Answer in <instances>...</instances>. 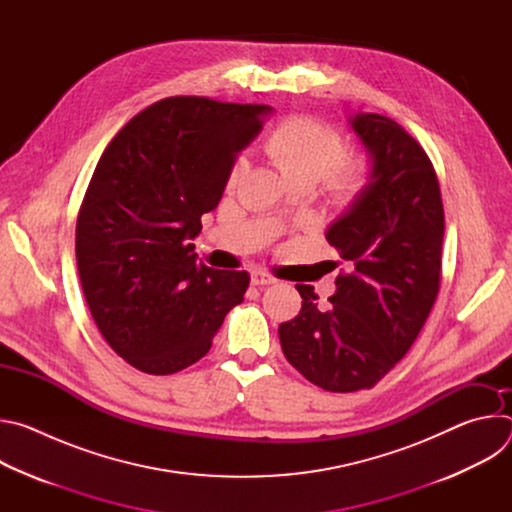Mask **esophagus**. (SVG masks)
Segmentation results:
<instances>
[{
  "label": "esophagus",
  "mask_w": 512,
  "mask_h": 512,
  "mask_svg": "<svg viewBox=\"0 0 512 512\" xmlns=\"http://www.w3.org/2000/svg\"><path fill=\"white\" fill-rule=\"evenodd\" d=\"M277 279L271 275V273H267V271H261V269H255L253 273H251V283L253 285H271V283H275Z\"/></svg>",
  "instance_id": "34e87169"
}]
</instances>
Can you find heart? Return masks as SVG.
I'll return each instance as SVG.
<instances>
[{"mask_svg":"<svg viewBox=\"0 0 512 512\" xmlns=\"http://www.w3.org/2000/svg\"><path fill=\"white\" fill-rule=\"evenodd\" d=\"M265 152L291 184L322 182L324 194L338 208L356 204L371 180V162L364 156H342V133L308 115L279 123L265 139ZM247 172L249 156L241 154L231 166L229 186L235 188Z\"/></svg>","mask_w":512,"mask_h":512,"instance_id":"1","label":"heart"}]
</instances>
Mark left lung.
<instances>
[{
	"label": "left lung",
	"instance_id": "8db88e82",
	"mask_svg": "<svg viewBox=\"0 0 512 512\" xmlns=\"http://www.w3.org/2000/svg\"><path fill=\"white\" fill-rule=\"evenodd\" d=\"M371 154L367 190L328 227L348 263L330 306L312 285H296L300 314L279 326L285 358L330 393L375 387L421 332L442 279L444 204L431 160L393 119H348Z\"/></svg>",
	"mask_w": 512,
	"mask_h": 512
}]
</instances>
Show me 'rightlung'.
Segmentation results:
<instances>
[{
    "mask_svg": "<svg viewBox=\"0 0 512 512\" xmlns=\"http://www.w3.org/2000/svg\"><path fill=\"white\" fill-rule=\"evenodd\" d=\"M269 113L267 105L168 97L105 148L77 218V265L99 332L133 369L190 367L243 302L249 273L196 261L190 241Z\"/></svg>",
    "mask_w": 512,
    "mask_h": 512,
    "instance_id": "1",
    "label": "right lung"
}]
</instances>
